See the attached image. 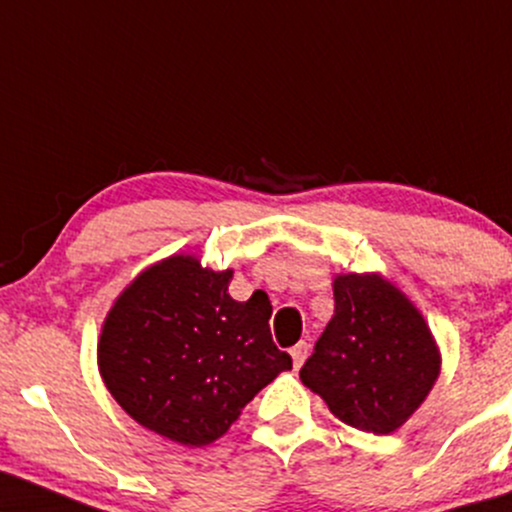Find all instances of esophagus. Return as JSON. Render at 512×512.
Here are the masks:
<instances>
[{
    "instance_id": "1",
    "label": "esophagus",
    "mask_w": 512,
    "mask_h": 512,
    "mask_svg": "<svg viewBox=\"0 0 512 512\" xmlns=\"http://www.w3.org/2000/svg\"><path fill=\"white\" fill-rule=\"evenodd\" d=\"M307 355H310V346H307L305 341H300L298 346L291 348V357H293V365H295V369L303 367V362L307 360Z\"/></svg>"
}]
</instances>
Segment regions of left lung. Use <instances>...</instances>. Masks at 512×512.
Returning <instances> with one entry per match:
<instances>
[{"mask_svg": "<svg viewBox=\"0 0 512 512\" xmlns=\"http://www.w3.org/2000/svg\"><path fill=\"white\" fill-rule=\"evenodd\" d=\"M334 303L300 381L348 427L396 432L439 379V343L417 305L377 272L336 274Z\"/></svg>", "mask_w": 512, "mask_h": 512, "instance_id": "8db88e82", "label": "left lung"}]
</instances>
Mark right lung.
Listing matches in <instances>:
<instances>
[{"label": "right lung", "instance_id": "1", "mask_svg": "<svg viewBox=\"0 0 512 512\" xmlns=\"http://www.w3.org/2000/svg\"><path fill=\"white\" fill-rule=\"evenodd\" d=\"M233 269L181 252L143 269L114 300L97 338V367L140 427L200 448L231 429L269 381L293 367L274 346L267 295L238 303Z\"/></svg>", "mask_w": 512, "mask_h": 512}]
</instances>
